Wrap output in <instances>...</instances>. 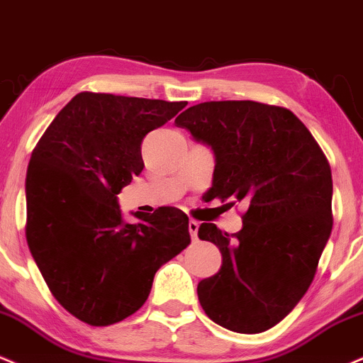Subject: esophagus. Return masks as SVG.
I'll list each match as a JSON object with an SVG mask.
<instances>
[{"label": "esophagus", "instance_id": "1", "mask_svg": "<svg viewBox=\"0 0 363 363\" xmlns=\"http://www.w3.org/2000/svg\"><path fill=\"white\" fill-rule=\"evenodd\" d=\"M189 231H190L191 240H197V233H199V223H197V220H190Z\"/></svg>", "mask_w": 363, "mask_h": 363}]
</instances>
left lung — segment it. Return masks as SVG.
<instances>
[{
	"instance_id": "1",
	"label": "left lung",
	"mask_w": 363,
	"mask_h": 363,
	"mask_svg": "<svg viewBox=\"0 0 363 363\" xmlns=\"http://www.w3.org/2000/svg\"><path fill=\"white\" fill-rule=\"evenodd\" d=\"M174 123L214 152L207 197L248 206L236 234L200 224V240L223 255L220 270L199 282L200 306L225 330H270L309 289L330 240V164L308 127L280 106L206 101Z\"/></svg>"
}]
</instances>
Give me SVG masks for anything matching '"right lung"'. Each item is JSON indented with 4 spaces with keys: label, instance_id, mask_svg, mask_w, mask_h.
Listing matches in <instances>:
<instances>
[{
    "label": "right lung",
    "instance_id": "right-lung-1",
    "mask_svg": "<svg viewBox=\"0 0 363 363\" xmlns=\"http://www.w3.org/2000/svg\"><path fill=\"white\" fill-rule=\"evenodd\" d=\"M186 101L78 93L28 163L27 242L52 296L72 316L106 326L134 314L156 272L190 242L189 217L160 207L123 220L118 197L143 172L140 144Z\"/></svg>",
    "mask_w": 363,
    "mask_h": 363
}]
</instances>
